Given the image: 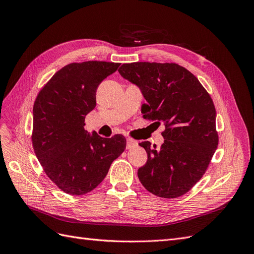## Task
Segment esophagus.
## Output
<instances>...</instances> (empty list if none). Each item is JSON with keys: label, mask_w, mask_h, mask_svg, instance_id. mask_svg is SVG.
<instances>
[{"label": "esophagus", "mask_w": 254, "mask_h": 254, "mask_svg": "<svg viewBox=\"0 0 254 254\" xmlns=\"http://www.w3.org/2000/svg\"><path fill=\"white\" fill-rule=\"evenodd\" d=\"M138 145V142L134 139H127V149H130L132 147H136V146Z\"/></svg>", "instance_id": "obj_1"}]
</instances>
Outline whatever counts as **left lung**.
<instances>
[{
	"label": "left lung",
	"instance_id": "left-lung-1",
	"mask_svg": "<svg viewBox=\"0 0 254 254\" xmlns=\"http://www.w3.org/2000/svg\"><path fill=\"white\" fill-rule=\"evenodd\" d=\"M118 72L147 101L142 107L144 117L166 127L161 148H150L148 141L139 143L148 156L138 170L139 180L157 196L183 195L203 177L218 145L211 97L193 74L177 64H124Z\"/></svg>",
	"mask_w": 254,
	"mask_h": 254
}]
</instances>
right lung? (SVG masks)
Instances as JSON below:
<instances>
[{
    "label": "right lung",
    "mask_w": 254,
    "mask_h": 254,
    "mask_svg": "<svg viewBox=\"0 0 254 254\" xmlns=\"http://www.w3.org/2000/svg\"><path fill=\"white\" fill-rule=\"evenodd\" d=\"M120 64L84 62L58 71L37 96L33 108V147L46 175L64 192L81 195L104 180L127 140L103 138L84 129L96 107V92Z\"/></svg>",
    "instance_id": "add662e5"
}]
</instances>
